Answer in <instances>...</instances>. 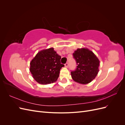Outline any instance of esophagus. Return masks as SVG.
Returning a JSON list of instances; mask_svg holds the SVG:
<instances>
[{"label": "esophagus", "instance_id": "esophagus-1", "mask_svg": "<svg viewBox=\"0 0 125 125\" xmlns=\"http://www.w3.org/2000/svg\"><path fill=\"white\" fill-rule=\"evenodd\" d=\"M65 66L66 67V68H68L69 67V63H66L65 64Z\"/></svg>", "mask_w": 125, "mask_h": 125}]
</instances>
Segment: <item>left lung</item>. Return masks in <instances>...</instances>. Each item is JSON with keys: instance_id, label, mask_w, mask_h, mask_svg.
<instances>
[{"instance_id": "8db88e82", "label": "left lung", "mask_w": 125, "mask_h": 125, "mask_svg": "<svg viewBox=\"0 0 125 125\" xmlns=\"http://www.w3.org/2000/svg\"><path fill=\"white\" fill-rule=\"evenodd\" d=\"M73 56L77 66L76 69L71 72L72 78L79 83H89L95 79L99 73V59L86 48H78Z\"/></svg>"}]
</instances>
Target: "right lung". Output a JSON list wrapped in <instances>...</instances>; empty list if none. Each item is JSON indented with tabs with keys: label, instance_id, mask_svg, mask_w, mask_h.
Segmentation results:
<instances>
[{
	"label": "right lung",
	"instance_id": "right-lung-1",
	"mask_svg": "<svg viewBox=\"0 0 125 125\" xmlns=\"http://www.w3.org/2000/svg\"><path fill=\"white\" fill-rule=\"evenodd\" d=\"M61 56L53 48L39 52L30 62V71L39 83L50 84L57 81L64 65L60 63Z\"/></svg>",
	"mask_w": 125,
	"mask_h": 125
}]
</instances>
